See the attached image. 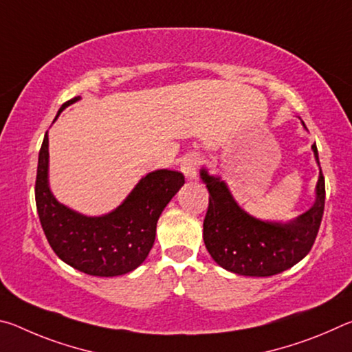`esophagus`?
I'll use <instances>...</instances> for the list:
<instances>
[{"mask_svg":"<svg viewBox=\"0 0 352 352\" xmlns=\"http://www.w3.org/2000/svg\"><path fill=\"white\" fill-rule=\"evenodd\" d=\"M200 166V157L197 153H188L180 163V169L188 180H195L197 178V169Z\"/></svg>","mask_w":352,"mask_h":352,"instance_id":"esophagus-1","label":"esophagus"}]
</instances>
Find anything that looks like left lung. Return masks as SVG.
Returning a JSON list of instances; mask_svg holds the SVG:
<instances>
[{"instance_id": "1", "label": "left lung", "mask_w": 352, "mask_h": 352, "mask_svg": "<svg viewBox=\"0 0 352 352\" xmlns=\"http://www.w3.org/2000/svg\"><path fill=\"white\" fill-rule=\"evenodd\" d=\"M320 164L317 146H312ZM201 180L210 190L204 220V241L211 258L225 270L245 276H272L294 267L311 252L324 211V177L320 169L317 200L290 223H270L241 210L226 184L205 169Z\"/></svg>"}]
</instances>
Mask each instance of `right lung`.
<instances>
[{"mask_svg": "<svg viewBox=\"0 0 352 352\" xmlns=\"http://www.w3.org/2000/svg\"><path fill=\"white\" fill-rule=\"evenodd\" d=\"M79 99L77 96L65 102L57 116L65 107ZM47 157L46 132L38 153L35 204L41 228L58 258L93 276L124 275L141 265L155 242L160 214L184 184L182 172H151L115 211L100 217H87L58 204L51 194Z\"/></svg>", "mask_w": 352, "mask_h": 352, "instance_id": "right-lung-1", "label": "right lung"}]
</instances>
